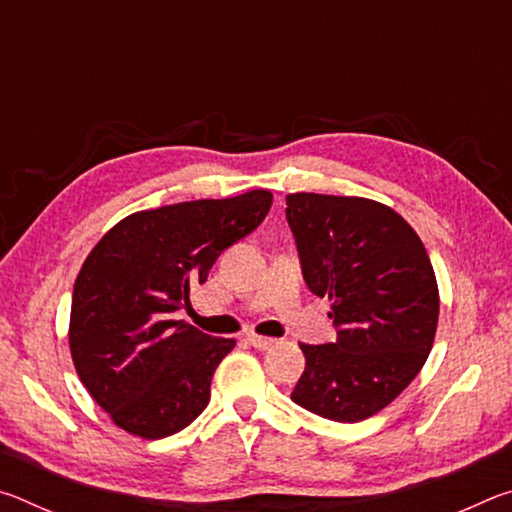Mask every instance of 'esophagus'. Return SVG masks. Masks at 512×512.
I'll return each mask as SVG.
<instances>
[{"label": "esophagus", "mask_w": 512, "mask_h": 512, "mask_svg": "<svg viewBox=\"0 0 512 512\" xmlns=\"http://www.w3.org/2000/svg\"><path fill=\"white\" fill-rule=\"evenodd\" d=\"M246 341L253 345L255 350H268V348H273V345H275L273 339H266V336H257V334H248Z\"/></svg>", "instance_id": "esophagus-1"}]
</instances>
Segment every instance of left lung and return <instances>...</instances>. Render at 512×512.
Wrapping results in <instances>:
<instances>
[{
	"instance_id": "obj_1",
	"label": "left lung",
	"mask_w": 512,
	"mask_h": 512,
	"mask_svg": "<svg viewBox=\"0 0 512 512\" xmlns=\"http://www.w3.org/2000/svg\"><path fill=\"white\" fill-rule=\"evenodd\" d=\"M287 221L302 277L329 300L336 341L302 343L291 400L336 422L384 409L427 361L438 284L420 237L391 207L359 196L289 194Z\"/></svg>"
}]
</instances>
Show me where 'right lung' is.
<instances>
[{"instance_id": "obj_1", "label": "right lung", "mask_w": 512, "mask_h": 512, "mask_svg": "<svg viewBox=\"0 0 512 512\" xmlns=\"http://www.w3.org/2000/svg\"><path fill=\"white\" fill-rule=\"evenodd\" d=\"M271 203V192L253 189L135 212L92 248L74 282L69 350L83 386L117 427L158 440L203 413L235 339L203 334L173 314L189 305V284L205 282Z\"/></svg>"}]
</instances>
